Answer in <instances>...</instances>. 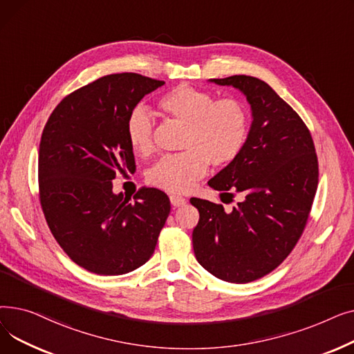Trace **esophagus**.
<instances>
[{
    "instance_id": "obj_1",
    "label": "esophagus",
    "mask_w": 354,
    "mask_h": 354,
    "mask_svg": "<svg viewBox=\"0 0 354 354\" xmlns=\"http://www.w3.org/2000/svg\"><path fill=\"white\" fill-rule=\"evenodd\" d=\"M171 203H172V207H175V208H179V207H183L185 203H187V199H185L183 196L172 195V196H171Z\"/></svg>"
}]
</instances>
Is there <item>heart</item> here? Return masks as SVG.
<instances>
[{"label": "heart", "instance_id": "b5f03b06", "mask_svg": "<svg viewBox=\"0 0 354 354\" xmlns=\"http://www.w3.org/2000/svg\"><path fill=\"white\" fill-rule=\"evenodd\" d=\"M165 116L185 124L183 152L166 155L153 165L149 180L167 192H185L214 167L231 165L245 146L250 116L243 102L232 97L216 100L211 93L180 84L159 99ZM126 138L136 153L147 155L153 147V120L142 106L130 111Z\"/></svg>", "mask_w": 354, "mask_h": 354}]
</instances>
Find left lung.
I'll use <instances>...</instances> for the list:
<instances>
[{
  "instance_id": "8db88e82",
  "label": "left lung",
  "mask_w": 354,
  "mask_h": 354,
  "mask_svg": "<svg viewBox=\"0 0 354 354\" xmlns=\"http://www.w3.org/2000/svg\"><path fill=\"white\" fill-rule=\"evenodd\" d=\"M243 91L252 123L243 152L208 185L232 202L225 212L191 198L199 211L192 232L198 263L219 280L244 284L280 266L306 228L319 183V162L310 130L292 107L263 80L251 76L212 79Z\"/></svg>"
}]
</instances>
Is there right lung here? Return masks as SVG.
<instances>
[{
	"label": "right lung",
	"instance_id": "1",
	"mask_svg": "<svg viewBox=\"0 0 354 354\" xmlns=\"http://www.w3.org/2000/svg\"><path fill=\"white\" fill-rule=\"evenodd\" d=\"M165 82L109 74L70 93L53 110L40 142L39 192L47 225L77 266L120 275L152 257L171 212L167 195L140 188L135 202L113 194L116 175L135 172L126 120Z\"/></svg>",
	"mask_w": 354,
	"mask_h": 354
}]
</instances>
